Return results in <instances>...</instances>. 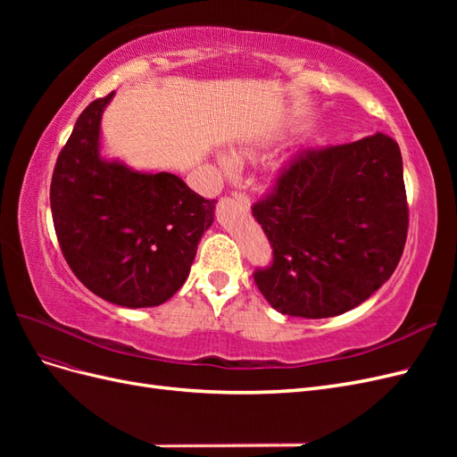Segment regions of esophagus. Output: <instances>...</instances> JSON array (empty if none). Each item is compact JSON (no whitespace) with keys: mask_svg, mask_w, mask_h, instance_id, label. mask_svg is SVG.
I'll use <instances>...</instances> for the list:
<instances>
[{"mask_svg":"<svg viewBox=\"0 0 457 457\" xmlns=\"http://www.w3.org/2000/svg\"><path fill=\"white\" fill-rule=\"evenodd\" d=\"M232 200L237 202L244 212H250V200H247V196L245 195H242V192H234L232 195Z\"/></svg>","mask_w":457,"mask_h":457,"instance_id":"obj_1","label":"esophagus"}]
</instances>
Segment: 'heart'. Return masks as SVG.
Segmentation results:
<instances>
[{
  "label": "heart",
  "mask_w": 457,
  "mask_h": 457,
  "mask_svg": "<svg viewBox=\"0 0 457 457\" xmlns=\"http://www.w3.org/2000/svg\"><path fill=\"white\" fill-rule=\"evenodd\" d=\"M261 148L262 146H242L238 150L232 152V160L227 154H217V163L219 168L225 173L232 171V162L234 163H245V162H253L261 156Z\"/></svg>",
  "instance_id": "b5f03b06"
}]
</instances>
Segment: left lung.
<instances>
[{
	"mask_svg": "<svg viewBox=\"0 0 457 457\" xmlns=\"http://www.w3.org/2000/svg\"><path fill=\"white\" fill-rule=\"evenodd\" d=\"M252 210L274 250L272 267L253 276L270 307L301 318L347 312L391 278L404 252L400 148L378 131L301 152Z\"/></svg>",
	"mask_w": 457,
	"mask_h": 457,
	"instance_id": "8db88e82",
	"label": "left lung"
}]
</instances>
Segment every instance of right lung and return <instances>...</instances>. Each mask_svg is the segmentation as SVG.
<instances>
[{
	"label": "right lung",
	"instance_id": "right-lung-1",
	"mask_svg": "<svg viewBox=\"0 0 457 457\" xmlns=\"http://www.w3.org/2000/svg\"><path fill=\"white\" fill-rule=\"evenodd\" d=\"M114 91L76 120L51 181L62 255L89 292L128 309L158 307L185 284L217 200L168 171L103 156L101 121Z\"/></svg>",
	"mask_w": 457,
	"mask_h": 457
}]
</instances>
